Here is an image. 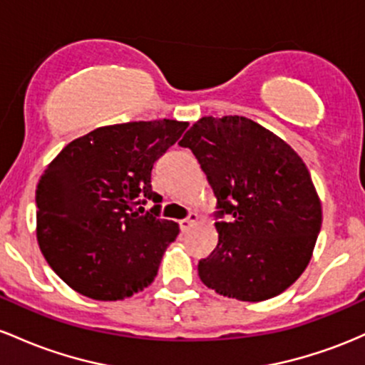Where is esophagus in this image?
I'll list each match as a JSON object with an SVG mask.
<instances>
[{
  "label": "esophagus",
  "mask_w": 365,
  "mask_h": 365,
  "mask_svg": "<svg viewBox=\"0 0 365 365\" xmlns=\"http://www.w3.org/2000/svg\"><path fill=\"white\" fill-rule=\"evenodd\" d=\"M196 220H198V215H196L195 212H191V214L187 215L186 219L179 220V227H181V231H187V229H190L191 226H193V224L196 222Z\"/></svg>",
  "instance_id": "1"
}]
</instances>
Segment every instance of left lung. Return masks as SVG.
Segmentation results:
<instances>
[{
	"instance_id": "left-lung-1",
	"label": "left lung",
	"mask_w": 365,
	"mask_h": 365,
	"mask_svg": "<svg viewBox=\"0 0 365 365\" xmlns=\"http://www.w3.org/2000/svg\"><path fill=\"white\" fill-rule=\"evenodd\" d=\"M217 198L219 243L198 264L205 286L262 302L293 284L312 257L322 210L292 146L247 117H203L179 141Z\"/></svg>"
}]
</instances>
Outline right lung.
Masks as SVG:
<instances>
[{
    "mask_svg": "<svg viewBox=\"0 0 365 365\" xmlns=\"http://www.w3.org/2000/svg\"><path fill=\"white\" fill-rule=\"evenodd\" d=\"M186 128L169 118L98 128L68 143L41 175L39 248L77 293L122 300L155 279L179 226L158 219L151 169ZM148 199L155 205L145 212Z\"/></svg>",
    "mask_w": 365,
    "mask_h": 365,
    "instance_id": "obj_1",
    "label": "right lung"
}]
</instances>
